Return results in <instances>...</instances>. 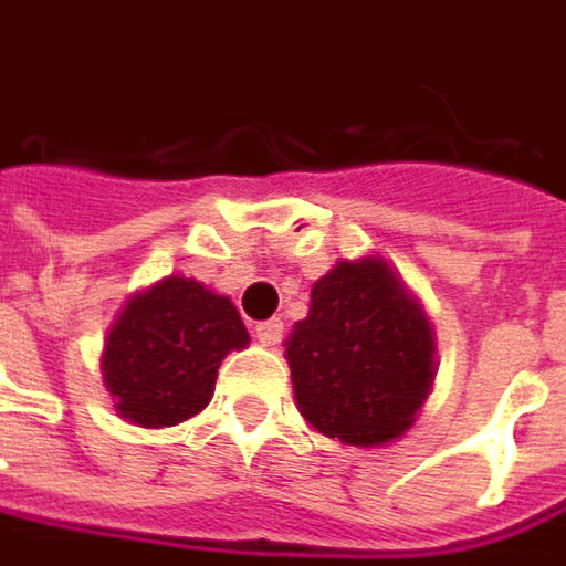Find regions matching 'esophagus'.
<instances>
[{"mask_svg": "<svg viewBox=\"0 0 566 566\" xmlns=\"http://www.w3.org/2000/svg\"><path fill=\"white\" fill-rule=\"evenodd\" d=\"M282 335H284L282 319H269L256 325V342L263 344V347H275V344L282 342Z\"/></svg>", "mask_w": 566, "mask_h": 566, "instance_id": "esophagus-1", "label": "esophagus"}]
</instances>
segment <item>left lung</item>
Here are the masks:
<instances>
[{"instance_id": "1", "label": "left lung", "mask_w": 566, "mask_h": 566, "mask_svg": "<svg viewBox=\"0 0 566 566\" xmlns=\"http://www.w3.org/2000/svg\"><path fill=\"white\" fill-rule=\"evenodd\" d=\"M301 417L325 439L385 448L413 422L436 385V332L388 260H338L310 291L284 338Z\"/></svg>"}]
</instances>
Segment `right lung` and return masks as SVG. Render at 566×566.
<instances>
[{
  "instance_id": "add662e5",
  "label": "right lung",
  "mask_w": 566,
  "mask_h": 566,
  "mask_svg": "<svg viewBox=\"0 0 566 566\" xmlns=\"http://www.w3.org/2000/svg\"><path fill=\"white\" fill-rule=\"evenodd\" d=\"M247 344L231 297L197 279L166 275L118 310L99 357L103 385L125 422L168 429L203 410L222 360Z\"/></svg>"
}]
</instances>
